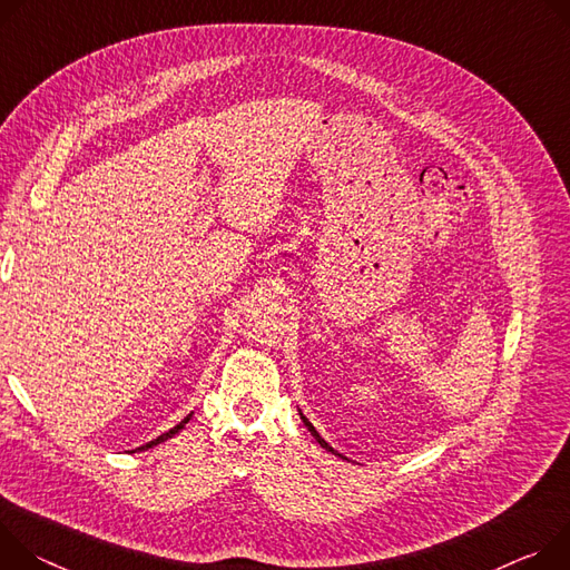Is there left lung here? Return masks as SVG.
Listing matches in <instances>:
<instances>
[{
  "instance_id": "obj_1",
  "label": "left lung",
  "mask_w": 570,
  "mask_h": 570,
  "mask_svg": "<svg viewBox=\"0 0 570 570\" xmlns=\"http://www.w3.org/2000/svg\"><path fill=\"white\" fill-rule=\"evenodd\" d=\"M301 419H303V423H305V428H307V430H309V432H312V436H314V439H317V441H320V446H322V449H326V451H328V453H333V455H337V458H342V460H346V458H344V455H340V453H337V451H335V449H333V446H328V441H324V439H322V434H320V432H317V430H314V425H312V423H309V421H307V419H305V416H303V414H301Z\"/></svg>"
}]
</instances>
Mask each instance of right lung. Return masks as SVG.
I'll use <instances>...</instances> for the list:
<instances>
[{
  "instance_id": "1",
  "label": "right lung",
  "mask_w": 570,
  "mask_h": 570,
  "mask_svg": "<svg viewBox=\"0 0 570 570\" xmlns=\"http://www.w3.org/2000/svg\"><path fill=\"white\" fill-rule=\"evenodd\" d=\"M189 416H193V412H189V414H187V416H185V419H183V421H180V423H178V425H174V428H171V430H167V432H165V434H160V436H156V439H154V441H149V444H145V446H140V449H136V451H147V449H151V446H156V444H160V441H167V439H171V436H174V434H176V432H178V430H183V428H185V423H187V421H189Z\"/></svg>"
}]
</instances>
